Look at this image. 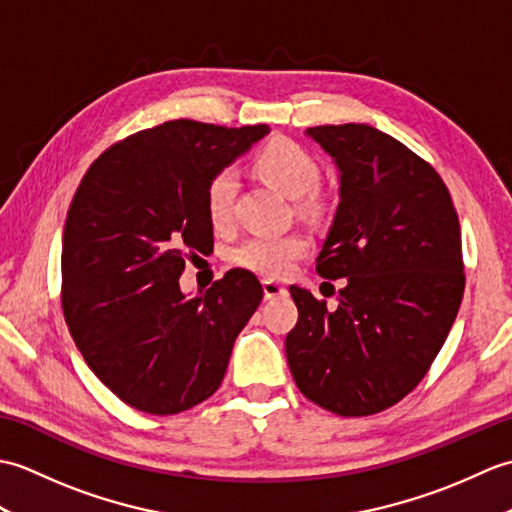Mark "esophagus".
<instances>
[{
	"mask_svg": "<svg viewBox=\"0 0 512 512\" xmlns=\"http://www.w3.org/2000/svg\"><path fill=\"white\" fill-rule=\"evenodd\" d=\"M262 286H264V297L266 299H275V297H284L286 295V286L281 284V281L264 279Z\"/></svg>",
	"mask_w": 512,
	"mask_h": 512,
	"instance_id": "1",
	"label": "esophagus"
}]
</instances>
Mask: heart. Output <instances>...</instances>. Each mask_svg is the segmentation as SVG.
<instances>
[{
  "label": "heart",
  "instance_id": "obj_1",
  "mask_svg": "<svg viewBox=\"0 0 512 512\" xmlns=\"http://www.w3.org/2000/svg\"><path fill=\"white\" fill-rule=\"evenodd\" d=\"M255 169L270 187L290 200H303L319 189L321 169L314 158L290 140H273L255 156ZM235 169H222L206 184V213L213 226H226L233 215L237 195ZM308 242L301 235H255L233 248L235 264L262 275H286L306 253Z\"/></svg>",
  "mask_w": 512,
  "mask_h": 512
}]
</instances>
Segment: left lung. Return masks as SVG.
Instances as JSON below:
<instances>
[{
	"label": "left lung",
	"mask_w": 512,
	"mask_h": 512,
	"mask_svg": "<svg viewBox=\"0 0 512 512\" xmlns=\"http://www.w3.org/2000/svg\"><path fill=\"white\" fill-rule=\"evenodd\" d=\"M339 171V206L317 259L345 279L339 306L290 286L299 321L286 356L301 394L339 416H369L427 374L458 317V213L436 169L363 123L306 129Z\"/></svg>",
	"instance_id": "obj_1"
}]
</instances>
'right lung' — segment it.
<instances>
[{"label":"right lung","mask_w":512,"mask_h":512,"mask_svg":"<svg viewBox=\"0 0 512 512\" xmlns=\"http://www.w3.org/2000/svg\"><path fill=\"white\" fill-rule=\"evenodd\" d=\"M268 136L169 121L116 143L85 173L63 228V312L85 363L138 411L171 416L220 387L264 297L248 270L187 297L184 255L213 248L206 184Z\"/></svg>","instance_id":"right-lung-1"}]
</instances>
